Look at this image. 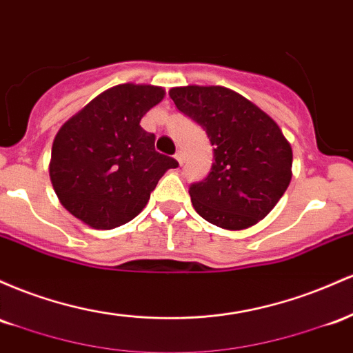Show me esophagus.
Listing matches in <instances>:
<instances>
[{
	"label": "esophagus",
	"instance_id": "obj_1",
	"mask_svg": "<svg viewBox=\"0 0 353 353\" xmlns=\"http://www.w3.org/2000/svg\"><path fill=\"white\" fill-rule=\"evenodd\" d=\"M175 160L178 161V165H183V160H185V158H183V153H181V152H176L175 153Z\"/></svg>",
	"mask_w": 353,
	"mask_h": 353
}]
</instances>
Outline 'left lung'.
<instances>
[{"mask_svg": "<svg viewBox=\"0 0 353 353\" xmlns=\"http://www.w3.org/2000/svg\"><path fill=\"white\" fill-rule=\"evenodd\" d=\"M170 98L213 145L212 170L188 190L198 215L227 230L263 220L292 180V146L279 125L223 86H178Z\"/></svg>", "mask_w": 353, "mask_h": 353, "instance_id": "obj_1", "label": "left lung"}]
</instances>
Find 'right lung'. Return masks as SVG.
Returning a JSON list of instances; mask_svg holds the SVG:
<instances>
[{
    "mask_svg": "<svg viewBox=\"0 0 353 353\" xmlns=\"http://www.w3.org/2000/svg\"><path fill=\"white\" fill-rule=\"evenodd\" d=\"M165 97L153 85L113 86L59 128L51 148L50 178L73 216L91 228L112 230L133 220L175 158L155 152V134L141 118Z\"/></svg>",
    "mask_w": 353,
    "mask_h": 353,
    "instance_id": "obj_1",
    "label": "right lung"
}]
</instances>
